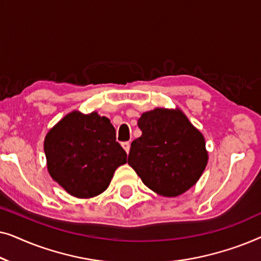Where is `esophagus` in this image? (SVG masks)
<instances>
[{
    "label": "esophagus",
    "mask_w": 261,
    "mask_h": 261,
    "mask_svg": "<svg viewBox=\"0 0 261 261\" xmlns=\"http://www.w3.org/2000/svg\"><path fill=\"white\" fill-rule=\"evenodd\" d=\"M121 145H122L124 151H126L127 153H129V149H130V142L129 141H124Z\"/></svg>",
    "instance_id": "esophagus-1"
}]
</instances>
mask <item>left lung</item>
Returning <instances> with one entry per match:
<instances>
[{
	"label": "left lung",
	"mask_w": 261,
	"mask_h": 261,
	"mask_svg": "<svg viewBox=\"0 0 261 261\" xmlns=\"http://www.w3.org/2000/svg\"><path fill=\"white\" fill-rule=\"evenodd\" d=\"M138 126L142 134L132 142L127 162L146 187L167 197L190 189L208 163L203 135L180 110L144 113Z\"/></svg>",
	"instance_id": "obj_1"
}]
</instances>
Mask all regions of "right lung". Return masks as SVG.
<instances>
[{
  "label": "right lung",
  "instance_id": "add662e5",
  "mask_svg": "<svg viewBox=\"0 0 261 261\" xmlns=\"http://www.w3.org/2000/svg\"><path fill=\"white\" fill-rule=\"evenodd\" d=\"M44 149L51 177L81 198L102 194L115 170L127 162L115 128L97 113H70L46 135Z\"/></svg>",
  "mask_w": 261,
  "mask_h": 261
}]
</instances>
